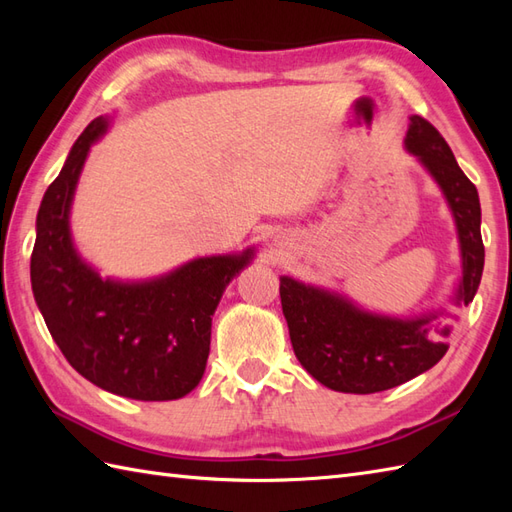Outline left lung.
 <instances>
[{
  "label": "left lung",
  "mask_w": 512,
  "mask_h": 512,
  "mask_svg": "<svg viewBox=\"0 0 512 512\" xmlns=\"http://www.w3.org/2000/svg\"><path fill=\"white\" fill-rule=\"evenodd\" d=\"M409 121L405 147L438 182L458 226L462 279L455 303L469 306L484 270L480 195L438 129L422 116H411ZM279 297L299 363L334 391L376 394L398 387L427 372L449 350L444 341L449 328H438L440 336H429L436 314L418 319L383 317L290 277H281Z\"/></svg>",
  "instance_id": "1"
}]
</instances>
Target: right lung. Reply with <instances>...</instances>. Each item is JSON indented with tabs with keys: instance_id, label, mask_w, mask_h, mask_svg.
Returning a JSON list of instances; mask_svg holds the SVG:
<instances>
[{
	"instance_id": "add662e5",
	"label": "right lung",
	"mask_w": 512,
	"mask_h": 512,
	"mask_svg": "<svg viewBox=\"0 0 512 512\" xmlns=\"http://www.w3.org/2000/svg\"><path fill=\"white\" fill-rule=\"evenodd\" d=\"M105 129V118L85 127L43 195L30 257L32 292L54 343L83 378L116 396L176 400L202 380L211 317L253 250L193 259L138 284L101 279L72 244L70 204L88 151Z\"/></svg>"
}]
</instances>
